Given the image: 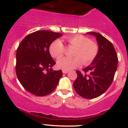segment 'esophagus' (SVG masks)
<instances>
[{
	"mask_svg": "<svg viewBox=\"0 0 128 128\" xmlns=\"http://www.w3.org/2000/svg\"><path fill=\"white\" fill-rule=\"evenodd\" d=\"M62 73H64V74H67V73H68V71H67V70H62Z\"/></svg>",
	"mask_w": 128,
	"mask_h": 128,
	"instance_id": "obj_1",
	"label": "esophagus"
}]
</instances>
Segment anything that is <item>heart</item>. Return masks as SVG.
<instances>
[{
	"instance_id": "obj_1",
	"label": "heart",
	"mask_w": 128,
	"mask_h": 128,
	"mask_svg": "<svg viewBox=\"0 0 128 128\" xmlns=\"http://www.w3.org/2000/svg\"><path fill=\"white\" fill-rule=\"evenodd\" d=\"M64 39L68 45L75 48L73 58L62 57L57 61L58 68L64 70H71L78 67L83 63L88 65L95 59L98 53V46L96 42H91L89 38L81 35L66 36ZM51 56L58 58L63 55L64 46L60 40L54 41L49 47Z\"/></svg>"
}]
</instances>
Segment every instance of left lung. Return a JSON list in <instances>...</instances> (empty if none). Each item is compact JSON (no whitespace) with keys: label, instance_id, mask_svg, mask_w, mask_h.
I'll return each mask as SVG.
<instances>
[{"label":"left lung","instance_id":"8db88e82","mask_svg":"<svg viewBox=\"0 0 128 128\" xmlns=\"http://www.w3.org/2000/svg\"><path fill=\"white\" fill-rule=\"evenodd\" d=\"M87 34L96 37L99 46L98 55L89 66L83 69L84 74L77 70L78 77L73 86L78 94L86 99H94L105 92L112 84L117 70L118 58L112 44L97 32ZM88 71L89 75L86 72Z\"/></svg>","mask_w":128,"mask_h":128}]
</instances>
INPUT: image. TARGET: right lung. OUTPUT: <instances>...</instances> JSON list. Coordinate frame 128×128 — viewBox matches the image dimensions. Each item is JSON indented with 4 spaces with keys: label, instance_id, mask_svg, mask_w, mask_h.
<instances>
[{
    "label": "right lung",
    "instance_id": "right-lung-1",
    "mask_svg": "<svg viewBox=\"0 0 128 128\" xmlns=\"http://www.w3.org/2000/svg\"><path fill=\"white\" fill-rule=\"evenodd\" d=\"M62 34L38 30L28 35L19 44L16 53L17 78L26 90L37 96L52 92L62 75L61 70H54L56 64L49 47Z\"/></svg>",
    "mask_w": 128,
    "mask_h": 128
}]
</instances>
